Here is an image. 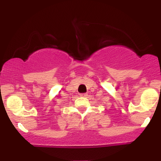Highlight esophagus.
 <instances>
[{
  "mask_svg": "<svg viewBox=\"0 0 161 161\" xmlns=\"http://www.w3.org/2000/svg\"><path fill=\"white\" fill-rule=\"evenodd\" d=\"M80 96H81V97H87V96H88V94H87V93H82V94H80Z\"/></svg>",
  "mask_w": 161,
  "mask_h": 161,
  "instance_id": "obj_1",
  "label": "esophagus"
}]
</instances>
